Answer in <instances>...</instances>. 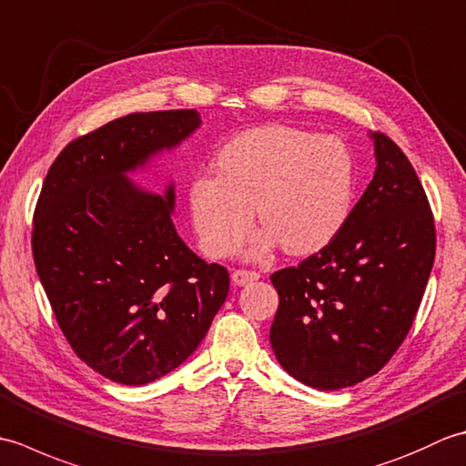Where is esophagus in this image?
I'll return each instance as SVG.
<instances>
[{
    "label": "esophagus",
    "instance_id": "1",
    "mask_svg": "<svg viewBox=\"0 0 466 466\" xmlns=\"http://www.w3.org/2000/svg\"><path fill=\"white\" fill-rule=\"evenodd\" d=\"M258 279H260V274L256 272V270H244V268H238V270H234V272H232V280H234V284H238V286L250 284V282L258 280Z\"/></svg>",
    "mask_w": 466,
    "mask_h": 466
}]
</instances>
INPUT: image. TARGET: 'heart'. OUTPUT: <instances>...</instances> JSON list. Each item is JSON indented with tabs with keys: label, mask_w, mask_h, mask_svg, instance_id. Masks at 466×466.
Returning a JSON list of instances; mask_svg holds the SVG:
<instances>
[{
	"label": "heart",
	"mask_w": 466,
	"mask_h": 466,
	"mask_svg": "<svg viewBox=\"0 0 466 466\" xmlns=\"http://www.w3.org/2000/svg\"><path fill=\"white\" fill-rule=\"evenodd\" d=\"M216 176L190 186V212L202 250L226 258L238 250L258 210L264 254L279 240L290 254L329 244L350 214L354 157L336 136L268 124L232 137L216 157Z\"/></svg>",
	"instance_id": "b5f03b06"
}]
</instances>
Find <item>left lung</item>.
Listing matches in <instances>:
<instances>
[{"label": "left lung", "mask_w": 466, "mask_h": 466, "mask_svg": "<svg viewBox=\"0 0 466 466\" xmlns=\"http://www.w3.org/2000/svg\"><path fill=\"white\" fill-rule=\"evenodd\" d=\"M376 172L339 234L270 276V344L282 369L320 390L379 372L407 339L437 252L434 218L409 157L372 134Z\"/></svg>", "instance_id": "8db88e82"}]
</instances>
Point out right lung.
<instances>
[{
  "instance_id": "add662e5",
  "label": "right lung",
  "mask_w": 466,
  "mask_h": 466,
  "mask_svg": "<svg viewBox=\"0 0 466 466\" xmlns=\"http://www.w3.org/2000/svg\"><path fill=\"white\" fill-rule=\"evenodd\" d=\"M196 110L130 114L69 142L39 192L32 252L66 340L106 379L147 384L202 342L230 276L177 236L174 186L144 192L127 172L180 144Z\"/></svg>"
}]
</instances>
